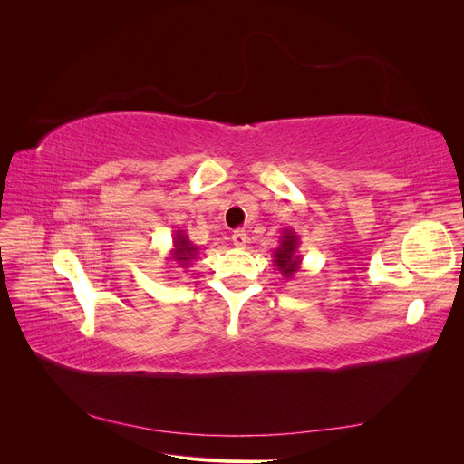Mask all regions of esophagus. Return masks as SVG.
<instances>
[{
  "label": "esophagus",
  "instance_id": "obj_1",
  "mask_svg": "<svg viewBox=\"0 0 464 464\" xmlns=\"http://www.w3.org/2000/svg\"><path fill=\"white\" fill-rule=\"evenodd\" d=\"M232 242H234L236 247L244 249V247L247 246V234H246L244 230H236V232L232 234Z\"/></svg>",
  "mask_w": 464,
  "mask_h": 464
}]
</instances>
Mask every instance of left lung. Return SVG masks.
Listing matches in <instances>:
<instances>
[{
  "mask_svg": "<svg viewBox=\"0 0 464 464\" xmlns=\"http://www.w3.org/2000/svg\"><path fill=\"white\" fill-rule=\"evenodd\" d=\"M275 266L285 278H292L300 271L302 254H300V236L292 228L280 232L278 246L273 251Z\"/></svg>",
  "mask_w": 464,
  "mask_h": 464,
  "instance_id": "obj_1",
  "label": "left lung"
}]
</instances>
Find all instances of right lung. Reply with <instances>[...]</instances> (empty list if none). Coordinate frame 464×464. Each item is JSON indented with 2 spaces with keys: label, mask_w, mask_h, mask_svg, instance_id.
<instances>
[{
  "label": "right lung",
  "mask_w": 464,
  "mask_h": 464,
  "mask_svg": "<svg viewBox=\"0 0 464 464\" xmlns=\"http://www.w3.org/2000/svg\"><path fill=\"white\" fill-rule=\"evenodd\" d=\"M199 249H201L199 246H195L189 240L186 230H176L174 237H172V249L166 257V263H172L168 266H179V269H188V266H191V263L198 259Z\"/></svg>",
  "instance_id": "right-lung-1"
}]
</instances>
